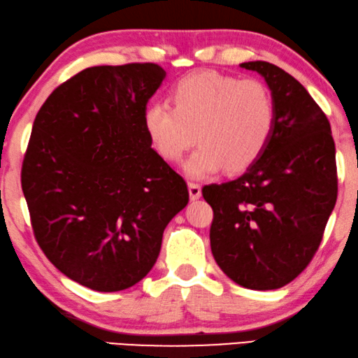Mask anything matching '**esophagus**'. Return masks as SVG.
I'll list each match as a JSON object with an SVG mask.
<instances>
[{
    "mask_svg": "<svg viewBox=\"0 0 358 358\" xmlns=\"http://www.w3.org/2000/svg\"><path fill=\"white\" fill-rule=\"evenodd\" d=\"M188 191H189V198L193 199V201L201 198V185L199 183L189 181V183H188Z\"/></svg>",
    "mask_w": 358,
    "mask_h": 358,
    "instance_id": "esophagus-1",
    "label": "esophagus"
}]
</instances>
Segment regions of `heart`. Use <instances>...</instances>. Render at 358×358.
<instances>
[{
  "instance_id": "heart-1",
  "label": "heart",
  "mask_w": 358,
  "mask_h": 358,
  "mask_svg": "<svg viewBox=\"0 0 358 358\" xmlns=\"http://www.w3.org/2000/svg\"><path fill=\"white\" fill-rule=\"evenodd\" d=\"M172 105L154 102L145 108L144 128L160 157L186 159V175L194 178L250 169L264 154L275 128V103L269 89L255 79L217 71H198L178 79L170 92Z\"/></svg>"
}]
</instances>
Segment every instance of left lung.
<instances>
[{"label":"left lung","mask_w":358,"mask_h":358,"mask_svg":"<svg viewBox=\"0 0 358 358\" xmlns=\"http://www.w3.org/2000/svg\"><path fill=\"white\" fill-rule=\"evenodd\" d=\"M240 66L268 83L275 128L240 178L203 188L214 210L210 250L238 285L273 290L294 280L323 240L337 199L336 145L324 112L299 80L268 62Z\"/></svg>","instance_id":"left-lung-1"}]
</instances>
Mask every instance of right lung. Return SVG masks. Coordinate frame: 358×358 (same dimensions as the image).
Masks as SVG:
<instances>
[{"mask_svg":"<svg viewBox=\"0 0 358 358\" xmlns=\"http://www.w3.org/2000/svg\"><path fill=\"white\" fill-rule=\"evenodd\" d=\"M154 63L92 66L58 85L35 117L21 183L35 240L55 268L97 292L144 279L186 181L152 149L145 105Z\"/></svg>","mask_w":358,"mask_h":358,"instance_id":"obj_1","label":"right lung"}]
</instances>
